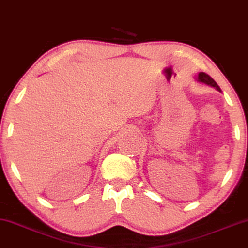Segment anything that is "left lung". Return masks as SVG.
Here are the masks:
<instances>
[{"label":"left lung","instance_id":"1","mask_svg":"<svg viewBox=\"0 0 248 248\" xmlns=\"http://www.w3.org/2000/svg\"><path fill=\"white\" fill-rule=\"evenodd\" d=\"M197 80H198L199 82H203V84H206V85H209V86H211V87L216 88L217 91L221 92L219 86L217 85V82L215 81L213 78H211L209 75H207L206 73H199L198 76H197Z\"/></svg>","mask_w":248,"mask_h":248}]
</instances>
